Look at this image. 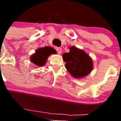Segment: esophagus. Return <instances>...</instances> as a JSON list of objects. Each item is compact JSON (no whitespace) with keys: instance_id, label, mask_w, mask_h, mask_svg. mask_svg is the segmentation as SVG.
<instances>
[{"instance_id":"obj_1","label":"esophagus","mask_w":121,"mask_h":121,"mask_svg":"<svg viewBox=\"0 0 121 121\" xmlns=\"http://www.w3.org/2000/svg\"><path fill=\"white\" fill-rule=\"evenodd\" d=\"M56 50L57 51V53L58 54H61L62 53V48H59V47H55Z\"/></svg>"}]
</instances>
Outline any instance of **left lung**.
I'll list each match as a JSON object with an SVG mask.
<instances>
[{
  "label": "left lung",
  "mask_w": 121,
  "mask_h": 121,
  "mask_svg": "<svg viewBox=\"0 0 121 121\" xmlns=\"http://www.w3.org/2000/svg\"><path fill=\"white\" fill-rule=\"evenodd\" d=\"M62 56L63 60L66 62L65 68L74 78L84 77L92 70V60L82 50L71 47L70 52L64 53Z\"/></svg>",
  "instance_id": "8db88e82"
}]
</instances>
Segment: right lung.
<instances>
[{
	"label": "right lung",
	"instance_id": "add662e5",
	"mask_svg": "<svg viewBox=\"0 0 121 121\" xmlns=\"http://www.w3.org/2000/svg\"><path fill=\"white\" fill-rule=\"evenodd\" d=\"M55 53V50L50 47L37 49L36 53L31 57V60L33 64L38 66H43L48 57L52 53Z\"/></svg>",
	"mask_w": 121,
	"mask_h": 121
}]
</instances>
